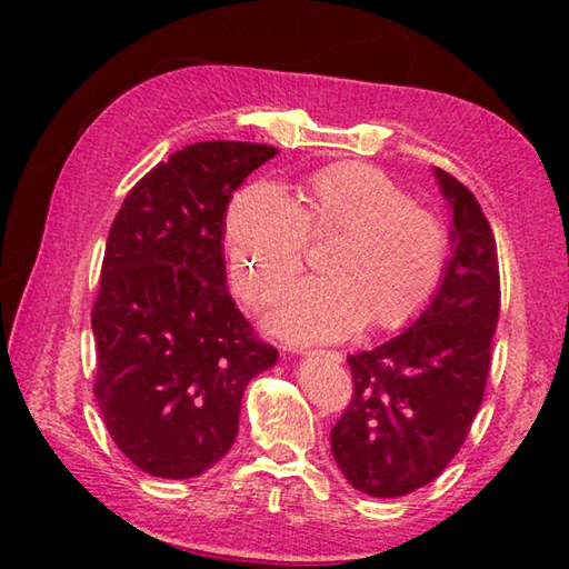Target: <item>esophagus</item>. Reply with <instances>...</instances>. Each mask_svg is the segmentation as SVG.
Instances as JSON below:
<instances>
[{"label": "esophagus", "instance_id": "34e87169", "mask_svg": "<svg viewBox=\"0 0 569 569\" xmlns=\"http://www.w3.org/2000/svg\"><path fill=\"white\" fill-rule=\"evenodd\" d=\"M308 356H323V359H329V361H341L343 359L339 351H308Z\"/></svg>", "mask_w": 569, "mask_h": 569}]
</instances>
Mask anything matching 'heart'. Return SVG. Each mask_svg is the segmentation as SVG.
Listing matches in <instances>:
<instances>
[{"label": "heart", "instance_id": "1", "mask_svg": "<svg viewBox=\"0 0 569 569\" xmlns=\"http://www.w3.org/2000/svg\"><path fill=\"white\" fill-rule=\"evenodd\" d=\"M341 230L329 276L301 278L273 298L266 326L298 343L349 339L371 319L399 329L427 308L445 278L449 233L369 162H333L308 176L301 206L271 180L230 200L226 250L236 291L261 303L303 263L306 233Z\"/></svg>", "mask_w": 569, "mask_h": 569}]
</instances>
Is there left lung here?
I'll return each mask as SVG.
<instances>
[{
	"instance_id": "obj_1",
	"label": "left lung",
	"mask_w": 569,
	"mask_h": 569,
	"mask_svg": "<svg viewBox=\"0 0 569 569\" xmlns=\"http://www.w3.org/2000/svg\"><path fill=\"white\" fill-rule=\"evenodd\" d=\"M451 210V256L435 298L407 331L349 356L353 397L331 429L351 487L403 497L435 481L465 445L485 397L499 319L497 243L477 198L435 168Z\"/></svg>"
}]
</instances>
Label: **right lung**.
<instances>
[{"label":"right lung","instance_id":"right-lung-1","mask_svg":"<svg viewBox=\"0 0 569 569\" xmlns=\"http://www.w3.org/2000/svg\"><path fill=\"white\" fill-rule=\"evenodd\" d=\"M258 142H196L138 180L114 216L92 308L104 427L134 467L203 475L238 437L243 391L278 359L226 281V210L276 156Z\"/></svg>","mask_w":569,"mask_h":569}]
</instances>
